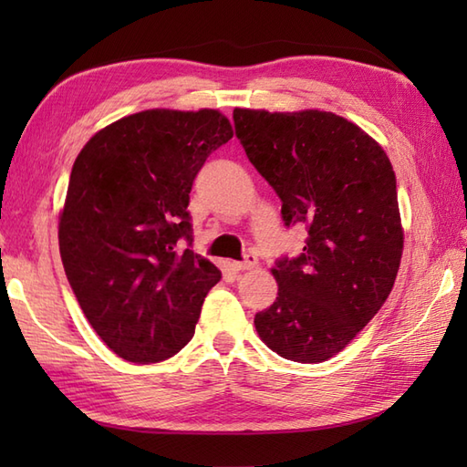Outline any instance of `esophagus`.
<instances>
[{"label": "esophagus", "instance_id": "esophagus-1", "mask_svg": "<svg viewBox=\"0 0 467 467\" xmlns=\"http://www.w3.org/2000/svg\"><path fill=\"white\" fill-rule=\"evenodd\" d=\"M256 265H259V259H256L254 254H246V256H244V261H236V263H233L234 271H251V269H254Z\"/></svg>", "mask_w": 467, "mask_h": 467}]
</instances>
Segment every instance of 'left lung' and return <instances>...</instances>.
<instances>
[{
  "mask_svg": "<svg viewBox=\"0 0 467 467\" xmlns=\"http://www.w3.org/2000/svg\"><path fill=\"white\" fill-rule=\"evenodd\" d=\"M251 164L281 198L285 226H305L299 256L275 261V303L254 315L269 349L321 363L369 323L400 271L398 182L383 148L333 112L236 108Z\"/></svg>",
  "mask_w": 467,
  "mask_h": 467,
  "instance_id": "1",
  "label": "left lung"
}]
</instances>
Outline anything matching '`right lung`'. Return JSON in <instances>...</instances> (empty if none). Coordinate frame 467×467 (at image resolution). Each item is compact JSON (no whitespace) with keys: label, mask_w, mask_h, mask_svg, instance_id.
I'll list each match as a JSON object with an SVG mask.
<instances>
[{"label":"right lung","mask_w":467,"mask_h":467,"mask_svg":"<svg viewBox=\"0 0 467 467\" xmlns=\"http://www.w3.org/2000/svg\"><path fill=\"white\" fill-rule=\"evenodd\" d=\"M231 138L218 110H144L94 134L76 158L59 254L86 319L126 361L181 351L221 281L191 249L188 201L206 158Z\"/></svg>","instance_id":"obj_1"}]
</instances>
